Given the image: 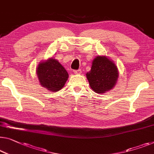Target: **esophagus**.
<instances>
[{
  "label": "esophagus",
  "mask_w": 154,
  "mask_h": 154,
  "mask_svg": "<svg viewBox=\"0 0 154 154\" xmlns=\"http://www.w3.org/2000/svg\"><path fill=\"white\" fill-rule=\"evenodd\" d=\"M73 72L76 75H79L82 73V70H73Z\"/></svg>",
  "instance_id": "esophagus-1"
}]
</instances>
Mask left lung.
<instances>
[{
    "mask_svg": "<svg viewBox=\"0 0 154 154\" xmlns=\"http://www.w3.org/2000/svg\"><path fill=\"white\" fill-rule=\"evenodd\" d=\"M118 76L116 65L105 56L96 57L92 63L91 70L86 73L91 88L98 94L113 89Z\"/></svg>",
    "mask_w": 154,
    "mask_h": 154,
    "instance_id": "obj_1",
    "label": "left lung"
}]
</instances>
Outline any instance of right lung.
Here are the masks:
<instances>
[{"label": "right lung", "mask_w": 154, "mask_h": 154, "mask_svg": "<svg viewBox=\"0 0 154 154\" xmlns=\"http://www.w3.org/2000/svg\"><path fill=\"white\" fill-rule=\"evenodd\" d=\"M36 75L41 86L54 93L63 88L68 78L67 71L53 58L40 62L36 68Z\"/></svg>", "instance_id": "right-lung-1"}]
</instances>
